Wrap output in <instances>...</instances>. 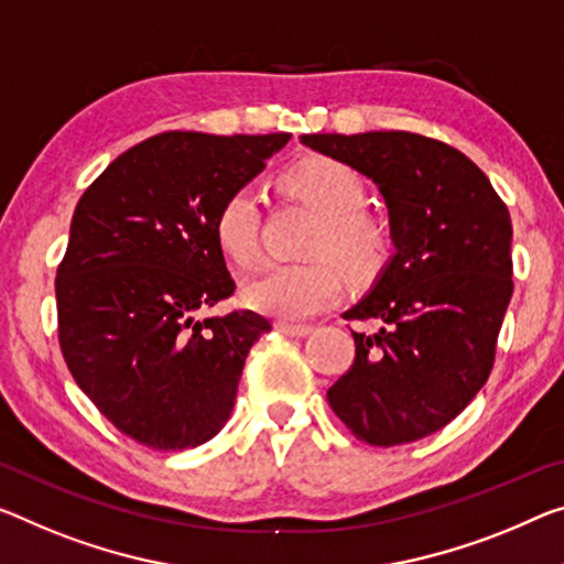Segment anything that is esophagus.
<instances>
[{
    "label": "esophagus",
    "mask_w": 564,
    "mask_h": 564,
    "mask_svg": "<svg viewBox=\"0 0 564 564\" xmlns=\"http://www.w3.org/2000/svg\"><path fill=\"white\" fill-rule=\"evenodd\" d=\"M274 327L288 337H307L312 333L310 325H292V323H284V319H276Z\"/></svg>",
    "instance_id": "34e87169"
}]
</instances>
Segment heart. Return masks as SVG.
Here are the masks:
<instances>
[{
	"instance_id": "b5f03b06",
	"label": "heart",
	"mask_w": 564,
	"mask_h": 564,
	"mask_svg": "<svg viewBox=\"0 0 564 564\" xmlns=\"http://www.w3.org/2000/svg\"><path fill=\"white\" fill-rule=\"evenodd\" d=\"M284 186L323 216L305 262L264 264L247 282L245 302L257 312L300 323L330 307L345 292V272L355 282H370L388 262V234L362 212L368 188L360 173L335 159H305L284 173ZM216 245L239 267L259 254V196L252 186L227 194L214 216ZM340 258L343 271L336 259Z\"/></svg>"
}]
</instances>
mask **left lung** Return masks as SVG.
I'll return each instance as SVG.
<instances>
[{
  "mask_svg": "<svg viewBox=\"0 0 564 564\" xmlns=\"http://www.w3.org/2000/svg\"><path fill=\"white\" fill-rule=\"evenodd\" d=\"M372 178L395 254L345 319L355 360L327 401L355 438L398 446L452 423L487 383L512 300V219L487 173L454 145L405 131L302 135Z\"/></svg>",
  "mask_w": 564,
  "mask_h": 564,
  "instance_id": "1",
  "label": "left lung"
}]
</instances>
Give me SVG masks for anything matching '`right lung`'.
<instances>
[{
  "label": "right lung",
  "instance_id": "obj_1",
  "mask_svg": "<svg viewBox=\"0 0 564 564\" xmlns=\"http://www.w3.org/2000/svg\"><path fill=\"white\" fill-rule=\"evenodd\" d=\"M288 141L159 133L120 153L75 206L55 276L59 350L138 444L194 448L229 419L247 352L272 325L252 310L196 317L237 290L214 216Z\"/></svg>",
  "mask_w": 564,
  "mask_h": 564
}]
</instances>
